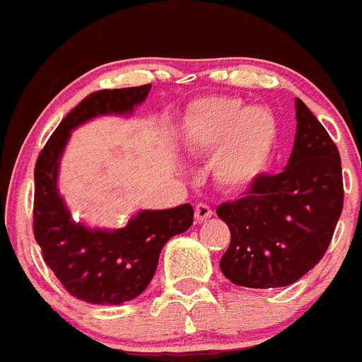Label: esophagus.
Returning <instances> with one entry per match:
<instances>
[{"instance_id": "34e87169", "label": "esophagus", "mask_w": 362, "mask_h": 362, "mask_svg": "<svg viewBox=\"0 0 362 362\" xmlns=\"http://www.w3.org/2000/svg\"><path fill=\"white\" fill-rule=\"evenodd\" d=\"M213 216V209L207 204H197L195 206V220L197 221H206L207 218Z\"/></svg>"}]
</instances>
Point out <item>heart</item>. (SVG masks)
Instances as JSON below:
<instances>
[{
    "mask_svg": "<svg viewBox=\"0 0 362 362\" xmlns=\"http://www.w3.org/2000/svg\"><path fill=\"white\" fill-rule=\"evenodd\" d=\"M185 141L189 151L213 153V176L241 189L266 170L278 142V119L266 107H243L234 98H204L189 109Z\"/></svg>",
    "mask_w": 362,
    "mask_h": 362,
    "instance_id": "1",
    "label": "heart"
}]
</instances>
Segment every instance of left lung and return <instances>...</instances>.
I'll use <instances>...</instances> for the list:
<instances>
[{"instance_id":"1","label":"left lung","mask_w":362,"mask_h":362,"mask_svg":"<svg viewBox=\"0 0 362 362\" xmlns=\"http://www.w3.org/2000/svg\"><path fill=\"white\" fill-rule=\"evenodd\" d=\"M294 148L280 174H260L245 197L216 214L230 228L220 269L232 284L276 288L296 284L329 248L343 209L341 160L320 121L296 98Z\"/></svg>"}]
</instances>
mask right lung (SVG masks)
Listing matches in <instances>:
<instances>
[{
    "label": "right lung",
    "instance_id": "right-lung-1",
    "mask_svg": "<svg viewBox=\"0 0 362 362\" xmlns=\"http://www.w3.org/2000/svg\"><path fill=\"white\" fill-rule=\"evenodd\" d=\"M151 84L102 89L86 96L66 114L35 165L33 232L45 264L66 292L91 304H123L141 296L155 276L160 252L173 235L193 223L189 204L173 209H146L127 227L89 228L71 220L58 192V170L70 132L105 114H132Z\"/></svg>",
    "mask_w": 362,
    "mask_h": 362
}]
</instances>
